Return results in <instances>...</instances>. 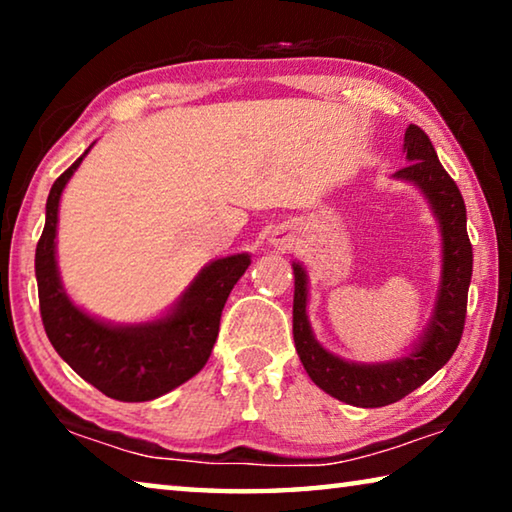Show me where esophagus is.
Returning <instances> with one entry per match:
<instances>
[{
    "label": "esophagus",
    "instance_id": "obj_1",
    "mask_svg": "<svg viewBox=\"0 0 512 512\" xmlns=\"http://www.w3.org/2000/svg\"><path fill=\"white\" fill-rule=\"evenodd\" d=\"M271 246H275V248H280V250H289V248H293V237L291 235H287V232L284 230H275L273 235H271Z\"/></svg>",
    "mask_w": 512,
    "mask_h": 512
}]
</instances>
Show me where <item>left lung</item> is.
I'll use <instances>...</instances> for the list:
<instances>
[{
  "mask_svg": "<svg viewBox=\"0 0 512 512\" xmlns=\"http://www.w3.org/2000/svg\"><path fill=\"white\" fill-rule=\"evenodd\" d=\"M406 167L393 178L420 189L438 223L443 264L436 302L427 327L404 357L379 363L341 359L316 341L307 316L309 275L300 262H293V341L307 375L327 395L361 409L402 400L452 359L461 341L467 309V289L472 280V244L467 237V214L463 196L440 164L427 133L411 124L404 133Z\"/></svg>",
  "mask_w": 512,
  "mask_h": 512,
  "instance_id": "obj_1",
  "label": "left lung"
}]
</instances>
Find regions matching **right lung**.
I'll list each match as a JSON object with an SVG mask.
<instances>
[{
    "label": "right lung",
    "instance_id": "1",
    "mask_svg": "<svg viewBox=\"0 0 512 512\" xmlns=\"http://www.w3.org/2000/svg\"><path fill=\"white\" fill-rule=\"evenodd\" d=\"M90 149L56 180L47 198L45 230L36 248L42 325L67 366L103 395L119 402H149L185 384L210 359L225 300L250 266V255L212 259L183 296L146 323H110L74 305L56 259L58 207L65 185Z\"/></svg>",
    "mask_w": 512,
    "mask_h": 512
}]
</instances>
